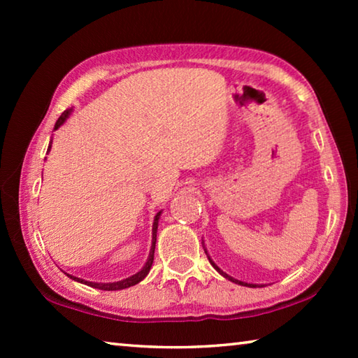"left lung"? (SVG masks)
<instances>
[{"label": "left lung", "mask_w": 358, "mask_h": 358, "mask_svg": "<svg viewBox=\"0 0 358 358\" xmlns=\"http://www.w3.org/2000/svg\"><path fill=\"white\" fill-rule=\"evenodd\" d=\"M205 248V246H203ZM205 252H207V251H205ZM207 257H208V260H210V264L211 265H213L215 266V270L217 271V273H220V275H222L224 278H226V280H229V281H232V282H235V284H240V286H246V287H257V284H248V282H243V281H238V280H235V278H232V276H229L227 273H224V271L220 268V266H217L215 262H213V260H211L210 259V256H208V252H207Z\"/></svg>", "instance_id": "obj_1"}]
</instances>
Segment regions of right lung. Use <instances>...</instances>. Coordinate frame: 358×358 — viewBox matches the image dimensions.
<instances>
[{"label": "right lung", "instance_id": "right-lung-1", "mask_svg": "<svg viewBox=\"0 0 358 358\" xmlns=\"http://www.w3.org/2000/svg\"><path fill=\"white\" fill-rule=\"evenodd\" d=\"M71 115V110H66L62 113V117H59L57 120V124H55V129H58L59 126H62L66 120H68V117ZM52 148V141L50 143H48V148H47V153L50 151ZM162 211H159L155 216V222H153V229H151V232H153V238H151V250H150V256L147 259V264L143 265V268L141 271H137L136 275H132L129 278H126V280H121V281H117V282H92V281H85V280H80V278H76L72 275H68L71 280L74 281H78L82 284H87V286L90 287H94V289H101V290H121V289H126V287H131V286H136V284L141 282L145 276L148 275V271L151 268V265H153V259H155V246H156V232H157V222H159V216H161Z\"/></svg>", "mask_w": 358, "mask_h": 358}]
</instances>
